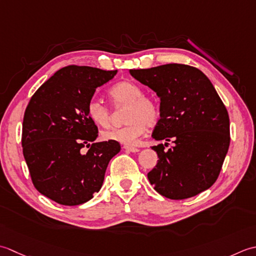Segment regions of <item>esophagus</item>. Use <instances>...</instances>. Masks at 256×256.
<instances>
[{
  "instance_id": "1",
  "label": "esophagus",
  "mask_w": 256,
  "mask_h": 256,
  "mask_svg": "<svg viewBox=\"0 0 256 256\" xmlns=\"http://www.w3.org/2000/svg\"><path fill=\"white\" fill-rule=\"evenodd\" d=\"M124 149L127 151H130V152H138L139 149L136 148V147H129V146H124Z\"/></svg>"
}]
</instances>
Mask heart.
<instances>
[{
  "label": "heart",
  "mask_w": 256,
  "mask_h": 256,
  "mask_svg": "<svg viewBox=\"0 0 256 256\" xmlns=\"http://www.w3.org/2000/svg\"><path fill=\"white\" fill-rule=\"evenodd\" d=\"M112 102L116 106L128 105L124 120L128 124L120 128H110L102 134L106 142H116L126 146L137 144L146 126H154L158 122L159 107L154 99L144 96L142 87L134 82L122 80L109 90ZM87 114L99 127L106 128L110 124V108L99 99H92L87 105Z\"/></svg>",
  "instance_id": "1"
}]
</instances>
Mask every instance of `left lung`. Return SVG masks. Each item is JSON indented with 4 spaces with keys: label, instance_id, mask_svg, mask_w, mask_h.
Instances as JSON below:
<instances>
[{
    "label": "left lung",
    "instance_id": "8db88e82",
    "mask_svg": "<svg viewBox=\"0 0 256 256\" xmlns=\"http://www.w3.org/2000/svg\"><path fill=\"white\" fill-rule=\"evenodd\" d=\"M129 72L160 98L152 138L174 144L168 151L162 144L152 147L159 160L148 174L150 184L172 200L208 189L220 174L230 146L228 114L210 80L184 64Z\"/></svg>",
    "mask_w": 256,
    "mask_h": 256
}]
</instances>
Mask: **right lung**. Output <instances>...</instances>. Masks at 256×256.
Wrapping results in <instances>:
<instances>
[{"label":"right lung","mask_w":256,"mask_h":256,"mask_svg":"<svg viewBox=\"0 0 256 256\" xmlns=\"http://www.w3.org/2000/svg\"><path fill=\"white\" fill-rule=\"evenodd\" d=\"M117 70L70 65L57 70L30 98L22 129L23 154L36 190L62 206L90 201L102 186L116 142H94L98 128L87 114L96 88ZM90 148L86 154L81 149Z\"/></svg>","instance_id":"1"}]
</instances>
